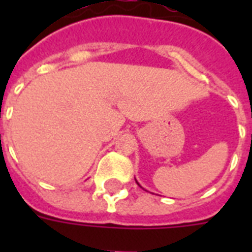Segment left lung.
<instances>
[{"label":"left lung","instance_id":"obj_1","mask_svg":"<svg viewBox=\"0 0 252 252\" xmlns=\"http://www.w3.org/2000/svg\"><path fill=\"white\" fill-rule=\"evenodd\" d=\"M136 183H137V184H138V186H140V183H138V182H137V180H136ZM140 187H141V186H140Z\"/></svg>","mask_w":252,"mask_h":252}]
</instances>
